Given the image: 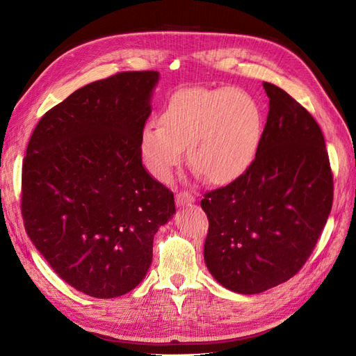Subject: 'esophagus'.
I'll use <instances>...</instances> for the list:
<instances>
[{"label": "esophagus", "instance_id": "esophagus-1", "mask_svg": "<svg viewBox=\"0 0 356 356\" xmlns=\"http://www.w3.org/2000/svg\"><path fill=\"white\" fill-rule=\"evenodd\" d=\"M175 201H177L178 206H185V204H191V202H194L195 200L190 193L182 191V193H178L175 195Z\"/></svg>", "mask_w": 356, "mask_h": 356}]
</instances>
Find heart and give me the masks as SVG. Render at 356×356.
<instances>
[{"mask_svg": "<svg viewBox=\"0 0 356 356\" xmlns=\"http://www.w3.org/2000/svg\"><path fill=\"white\" fill-rule=\"evenodd\" d=\"M159 124L140 133L143 159L166 181L182 161L210 184H229L243 175L258 154L262 115L250 94L238 88H191L177 92L161 113Z\"/></svg>", "mask_w": 356, "mask_h": 356, "instance_id": "b5f03b06", "label": "heart"}]
</instances>
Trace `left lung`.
<instances>
[{
    "label": "left lung",
    "instance_id": "1",
    "mask_svg": "<svg viewBox=\"0 0 356 356\" xmlns=\"http://www.w3.org/2000/svg\"><path fill=\"white\" fill-rule=\"evenodd\" d=\"M269 111L248 171L206 193L204 261L217 282L258 294L289 281L307 262L333 202L323 133L313 115L264 82Z\"/></svg>",
    "mask_w": 356,
    "mask_h": 356
}]
</instances>
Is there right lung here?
I'll use <instances>...</instances> for the list:
<instances>
[{"instance_id": "add662e5", "label": "right lung", "mask_w": 356, "mask_h": 356, "mask_svg": "<svg viewBox=\"0 0 356 356\" xmlns=\"http://www.w3.org/2000/svg\"><path fill=\"white\" fill-rule=\"evenodd\" d=\"M158 79L156 71H130L88 83L40 118L27 146L26 232L55 273L91 297L139 285L154 236L175 213L172 191L142 165Z\"/></svg>"}]
</instances>
